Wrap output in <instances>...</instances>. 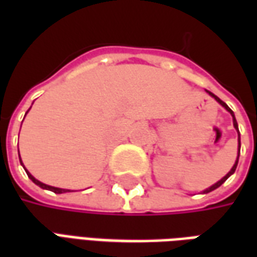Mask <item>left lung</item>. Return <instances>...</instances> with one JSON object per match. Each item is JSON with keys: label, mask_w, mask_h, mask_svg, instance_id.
Masks as SVG:
<instances>
[{"label": "left lung", "mask_w": 257, "mask_h": 257, "mask_svg": "<svg viewBox=\"0 0 257 257\" xmlns=\"http://www.w3.org/2000/svg\"><path fill=\"white\" fill-rule=\"evenodd\" d=\"M206 92H208V93H209V95L212 96V97H213V99H215V100L217 101V103H220L221 106L224 107V108H226L227 111L230 112V114H231V115H232V123H234V128L237 129V132H238V157H237V161H235V164L232 165L231 171H230V172L227 173V175H226V176H224V178L220 179V180H219L217 183H215V184H213V186H210L209 189L204 190V194L210 193V191H213V190H216V189H217V187H220L221 184L224 183V182H226L227 179L230 178V176H231L232 173L235 172V169H237V165H238V158H239V149H241V140H239V131H238V123H237V121H235V117H234V112H232V110H231V108H230V107L227 106V104H226V103H224V101L220 100V99H219V97H217V96H216V95H213L212 92H209V90H206Z\"/></svg>", "instance_id": "left-lung-1"}]
</instances>
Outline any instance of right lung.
Returning <instances> with one entry per match:
<instances>
[{"instance_id": "1", "label": "right lung", "mask_w": 257, "mask_h": 257, "mask_svg": "<svg viewBox=\"0 0 257 257\" xmlns=\"http://www.w3.org/2000/svg\"><path fill=\"white\" fill-rule=\"evenodd\" d=\"M29 110H30V108H29ZM19 158H20V154H19ZM22 165H23V164H22ZM26 172H27V176H29V178H30L31 180H33V182H34V183L37 184V186H40V187H41V189L51 190V191H53V193H56V194L67 193V191H70V190H66V189H58V187H52V186H48V184H45V183H41V182H40V180H37V179L34 178V176H33V175H31V173L29 172V171H26Z\"/></svg>"}]
</instances>
